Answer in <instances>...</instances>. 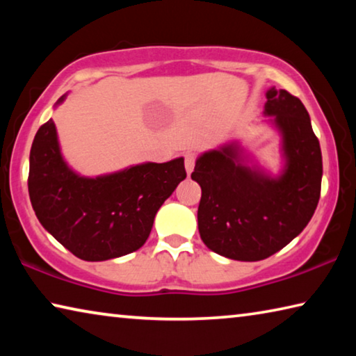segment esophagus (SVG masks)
Listing matches in <instances>:
<instances>
[{"label": "esophagus", "mask_w": 356, "mask_h": 356, "mask_svg": "<svg viewBox=\"0 0 356 356\" xmlns=\"http://www.w3.org/2000/svg\"><path fill=\"white\" fill-rule=\"evenodd\" d=\"M195 160H196L195 154H186L185 155V170H186V174H188V176L193 172V170H195Z\"/></svg>", "instance_id": "esophagus-1"}]
</instances>
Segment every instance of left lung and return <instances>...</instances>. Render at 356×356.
<instances>
[{
	"mask_svg": "<svg viewBox=\"0 0 356 356\" xmlns=\"http://www.w3.org/2000/svg\"><path fill=\"white\" fill-rule=\"evenodd\" d=\"M264 116L280 135L278 174L252 161L231 140L196 159L201 185L197 227L209 250L234 261L267 259L298 236L314 215L322 184V152L301 100L275 86Z\"/></svg>",
	"mask_w": 356,
	"mask_h": 356,
	"instance_id": "1",
	"label": "left lung"
}]
</instances>
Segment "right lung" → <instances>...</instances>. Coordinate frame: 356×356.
<instances>
[{
  "instance_id": "right-lung-1",
  "label": "right lung",
  "mask_w": 356,
  "mask_h": 356,
  "mask_svg": "<svg viewBox=\"0 0 356 356\" xmlns=\"http://www.w3.org/2000/svg\"><path fill=\"white\" fill-rule=\"evenodd\" d=\"M185 177L184 156L166 163L146 161L95 177L81 176L65 161L50 119L34 136L28 191L45 231L72 254L99 262L140 250L161 204Z\"/></svg>"
}]
</instances>
